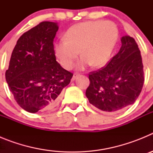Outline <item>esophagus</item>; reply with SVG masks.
I'll use <instances>...</instances> for the list:
<instances>
[{"instance_id":"esophagus-1","label":"esophagus","mask_w":153,"mask_h":153,"mask_svg":"<svg viewBox=\"0 0 153 153\" xmlns=\"http://www.w3.org/2000/svg\"><path fill=\"white\" fill-rule=\"evenodd\" d=\"M78 76H79V74H74V76H73V77H72V80H73V81L75 80V79H76V77H77Z\"/></svg>"}]
</instances>
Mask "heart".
<instances>
[{
  "label": "heart",
  "mask_w": 153,
  "mask_h": 153,
  "mask_svg": "<svg viewBox=\"0 0 153 153\" xmlns=\"http://www.w3.org/2000/svg\"><path fill=\"white\" fill-rule=\"evenodd\" d=\"M118 38V30L110 21H86L70 27L65 38L56 41L53 51L63 68L70 70L79 56L77 68L101 67L109 61Z\"/></svg>",
  "instance_id": "obj_1"
}]
</instances>
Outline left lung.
Returning <instances> with one entry per match:
<instances>
[{
    "instance_id": "left-lung-1",
    "label": "left lung",
    "mask_w": 153,
    "mask_h": 153,
    "mask_svg": "<svg viewBox=\"0 0 153 153\" xmlns=\"http://www.w3.org/2000/svg\"><path fill=\"white\" fill-rule=\"evenodd\" d=\"M122 46L106 67L89 74L86 96L103 112L116 113L134 103L144 83L141 53L136 40L122 36Z\"/></svg>"
}]
</instances>
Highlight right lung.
<instances>
[{
	"mask_svg": "<svg viewBox=\"0 0 153 153\" xmlns=\"http://www.w3.org/2000/svg\"><path fill=\"white\" fill-rule=\"evenodd\" d=\"M57 24L44 21L18 39L5 73L16 102L34 113L54 108L73 76L58 63L53 51Z\"/></svg>",
	"mask_w": 153,
	"mask_h": 153,
	"instance_id": "1",
	"label": "right lung"
}]
</instances>
